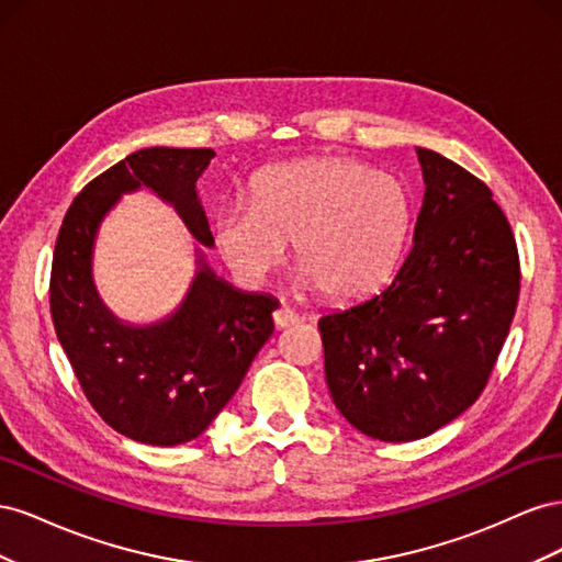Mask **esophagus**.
<instances>
[{"mask_svg": "<svg viewBox=\"0 0 562 562\" xmlns=\"http://www.w3.org/2000/svg\"><path fill=\"white\" fill-rule=\"evenodd\" d=\"M271 318H274V326L277 328H288V326H295V323L300 321V316L293 312V310H288L285 304H281V307L271 314Z\"/></svg>", "mask_w": 562, "mask_h": 562, "instance_id": "obj_1", "label": "esophagus"}]
</instances>
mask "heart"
<instances>
[{
    "mask_svg": "<svg viewBox=\"0 0 562 562\" xmlns=\"http://www.w3.org/2000/svg\"><path fill=\"white\" fill-rule=\"evenodd\" d=\"M413 227V199L389 173L347 157L271 166L248 203L217 211L213 239L236 279L262 285L293 239L295 281L335 300H359L394 277Z\"/></svg>",
    "mask_w": 562,
    "mask_h": 562,
    "instance_id": "b5f03b06",
    "label": "heart"
}]
</instances>
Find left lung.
I'll list each match as a JSON object with an SVG mask.
<instances>
[{
    "mask_svg": "<svg viewBox=\"0 0 562 562\" xmlns=\"http://www.w3.org/2000/svg\"><path fill=\"white\" fill-rule=\"evenodd\" d=\"M413 248L386 285L318 318L333 403L361 434L407 443L481 396L520 291L514 232L487 184L417 147Z\"/></svg>",
    "mask_w": 562,
    "mask_h": 562,
    "instance_id": "left-lung-1",
    "label": "left lung"
}]
</instances>
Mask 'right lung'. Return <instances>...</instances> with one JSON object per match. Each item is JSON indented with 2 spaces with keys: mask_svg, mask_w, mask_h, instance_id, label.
<instances>
[{
  "mask_svg": "<svg viewBox=\"0 0 562 562\" xmlns=\"http://www.w3.org/2000/svg\"><path fill=\"white\" fill-rule=\"evenodd\" d=\"M213 149L147 147L83 187L67 211L50 267V316L83 394L114 431L147 446H180L211 427L274 333L279 300L217 277L196 180ZM145 186L173 205L202 244L179 307L151 324L114 317L92 279L99 225L124 193Z\"/></svg>",
  "mask_w": 562,
  "mask_h": 562,
  "instance_id": "obj_1",
  "label": "right lung"
}]
</instances>
